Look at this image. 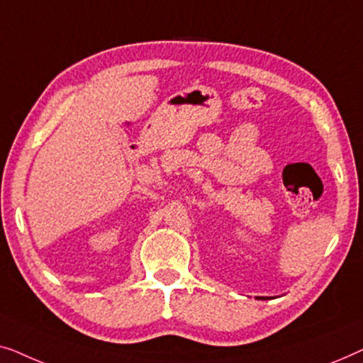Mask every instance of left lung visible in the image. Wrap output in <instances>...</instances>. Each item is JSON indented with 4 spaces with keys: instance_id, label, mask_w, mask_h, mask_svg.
<instances>
[{
    "instance_id": "left-lung-1",
    "label": "left lung",
    "mask_w": 363,
    "mask_h": 363,
    "mask_svg": "<svg viewBox=\"0 0 363 363\" xmlns=\"http://www.w3.org/2000/svg\"><path fill=\"white\" fill-rule=\"evenodd\" d=\"M257 299H268V298H258V296H257Z\"/></svg>"
}]
</instances>
